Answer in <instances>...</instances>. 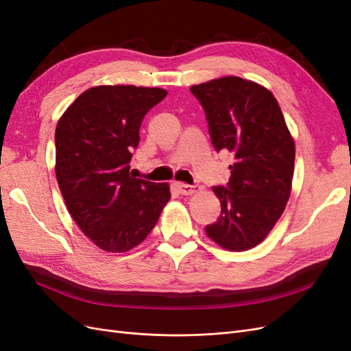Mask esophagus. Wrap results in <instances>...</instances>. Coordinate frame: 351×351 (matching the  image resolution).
Returning a JSON list of instances; mask_svg holds the SVG:
<instances>
[{
    "instance_id": "1",
    "label": "esophagus",
    "mask_w": 351,
    "mask_h": 351,
    "mask_svg": "<svg viewBox=\"0 0 351 351\" xmlns=\"http://www.w3.org/2000/svg\"><path fill=\"white\" fill-rule=\"evenodd\" d=\"M177 187H178V192L184 195V196L193 195L200 189L199 186H190V184H186V183H177Z\"/></svg>"
}]
</instances>
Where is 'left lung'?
<instances>
[{"label": "left lung", "mask_w": 351, "mask_h": 351, "mask_svg": "<svg viewBox=\"0 0 351 351\" xmlns=\"http://www.w3.org/2000/svg\"><path fill=\"white\" fill-rule=\"evenodd\" d=\"M205 110L215 151L234 155L226 187H212L221 215L206 226L227 250L258 246L274 228L291 193L295 147L274 95L261 84L228 76L190 88Z\"/></svg>", "instance_id": "8db88e82"}]
</instances>
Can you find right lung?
I'll use <instances>...</instances> for the list:
<instances>
[{
    "label": "right lung",
    "mask_w": 351,
    "mask_h": 351,
    "mask_svg": "<svg viewBox=\"0 0 351 351\" xmlns=\"http://www.w3.org/2000/svg\"><path fill=\"white\" fill-rule=\"evenodd\" d=\"M167 97L159 88L95 86L56 129V176L80 230L105 252L121 253L149 234L171 197L168 183L130 176L146 112Z\"/></svg>",
    "instance_id": "1"
}]
</instances>
